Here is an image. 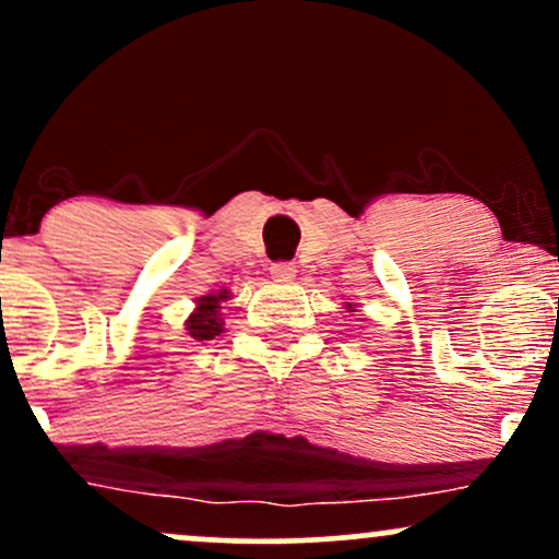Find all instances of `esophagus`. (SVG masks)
Masks as SVG:
<instances>
[{
  "label": "esophagus",
  "mask_w": 559,
  "mask_h": 559,
  "mask_svg": "<svg viewBox=\"0 0 559 559\" xmlns=\"http://www.w3.org/2000/svg\"><path fill=\"white\" fill-rule=\"evenodd\" d=\"M271 275H273L275 281H292L294 275H297V265H294V262H286V260L273 262Z\"/></svg>",
  "instance_id": "34e87169"
}]
</instances>
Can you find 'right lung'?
<instances>
[{
    "label": "right lung",
    "instance_id": "add662e5",
    "mask_svg": "<svg viewBox=\"0 0 559 559\" xmlns=\"http://www.w3.org/2000/svg\"><path fill=\"white\" fill-rule=\"evenodd\" d=\"M228 299V292L223 288V292L217 294H210V297H202L199 299V307L197 312L186 320V329H189L191 336L197 338V342H210V338L221 336L223 325H221V301Z\"/></svg>",
    "mask_w": 559,
    "mask_h": 559
}]
</instances>
